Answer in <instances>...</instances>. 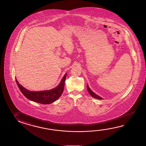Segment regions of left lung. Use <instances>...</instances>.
<instances>
[{"label": "left lung", "instance_id": "left-lung-1", "mask_svg": "<svg viewBox=\"0 0 146 146\" xmlns=\"http://www.w3.org/2000/svg\"><path fill=\"white\" fill-rule=\"evenodd\" d=\"M87 90H88V92H89V94H90V95L92 96V97H94V98H95L96 99H100V100H102V99H103L101 97H99V96L97 95L96 94H95L94 92H92V90H91V89L89 88V86H88V85H87Z\"/></svg>", "mask_w": 146, "mask_h": 146}]
</instances>
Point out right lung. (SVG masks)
Wrapping results in <instances>:
<instances>
[{
    "mask_svg": "<svg viewBox=\"0 0 146 146\" xmlns=\"http://www.w3.org/2000/svg\"><path fill=\"white\" fill-rule=\"evenodd\" d=\"M66 77V73L64 75L59 85L54 89L50 90H44L40 92H31L24 88L18 83L16 82L19 89L24 96L31 101L41 104H50L57 100L62 94L64 87V82Z\"/></svg>",
    "mask_w": 146,
    "mask_h": 146,
    "instance_id": "obj_1",
    "label": "right lung"
}]
</instances>
